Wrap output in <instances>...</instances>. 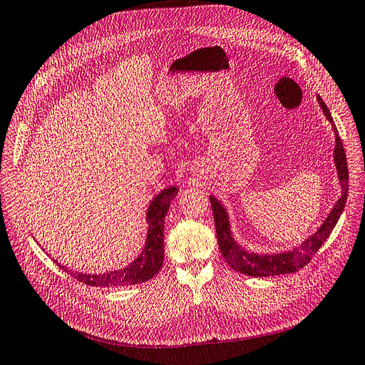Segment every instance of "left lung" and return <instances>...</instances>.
<instances>
[{"instance_id": "left-lung-1", "label": "left lung", "mask_w": 365, "mask_h": 365, "mask_svg": "<svg viewBox=\"0 0 365 365\" xmlns=\"http://www.w3.org/2000/svg\"><path fill=\"white\" fill-rule=\"evenodd\" d=\"M317 102L323 110L326 120L331 124V130L334 134V148H333V160L336 166V173H338V180L341 184V197L336 200L330 212L327 213L326 219L323 220L319 230L307 237L299 245L292 247L289 250L279 251V253H255L244 248L241 244H238L232 235L231 223H230V215L227 207L222 205V202L215 197V195H209L213 216H215V227H216V237L217 244L220 248V253L227 263L231 266V269L255 277H266V276H276V274H287L294 273L302 269L312 257L317 253V250L323 245V242L329 238L333 228L338 223L346 199H348V165H346V156L345 149L342 145V140L339 137L338 128H336L333 118L329 112V108L324 105L323 99L317 95Z\"/></svg>"}]
</instances>
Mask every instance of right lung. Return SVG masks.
<instances>
[{"label":"right lung","mask_w":365,"mask_h":365,"mask_svg":"<svg viewBox=\"0 0 365 365\" xmlns=\"http://www.w3.org/2000/svg\"><path fill=\"white\" fill-rule=\"evenodd\" d=\"M178 194L177 185H170L160 190L155 197L150 200L148 212H146V223H148V234L145 240V247L127 267L110 270L105 273H80L73 272L70 267L58 263L64 272L71 274L78 282H83L92 287H130L135 284L146 282L152 279L162 267L165 248H163V227H165V216L170 210L171 202Z\"/></svg>","instance_id":"right-lung-1"}]
</instances>
